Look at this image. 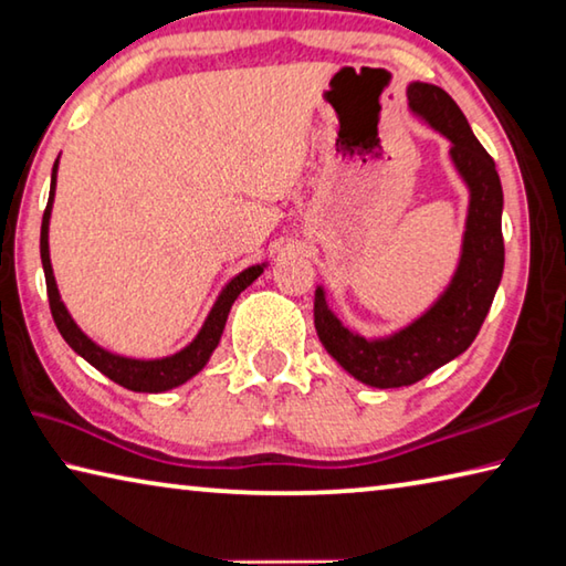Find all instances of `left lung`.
<instances>
[{"instance_id": "obj_1", "label": "left lung", "mask_w": 566, "mask_h": 566, "mask_svg": "<svg viewBox=\"0 0 566 566\" xmlns=\"http://www.w3.org/2000/svg\"><path fill=\"white\" fill-rule=\"evenodd\" d=\"M408 106L415 118L450 142V158L470 203L460 261L438 301L418 318L382 338H365L331 311L325 289H315V331L331 358L370 388H405L470 348L488 318L504 271L502 184L492 156L472 134L468 118L440 86L412 82Z\"/></svg>"}]
</instances>
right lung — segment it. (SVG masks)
I'll list each match as a JSON object with an SVG mask.
<instances>
[{
  "label": "right lung",
  "instance_id": "add662e5",
  "mask_svg": "<svg viewBox=\"0 0 566 566\" xmlns=\"http://www.w3.org/2000/svg\"><path fill=\"white\" fill-rule=\"evenodd\" d=\"M56 171H59V158L52 168V188H49V203L42 218V238H39V251H42V265H44V277H46V295H49V308H52V318L56 323L62 338L69 343L76 355L94 365L98 373H104L108 380H114L126 390L134 392H166L174 390L186 380H191L196 373L203 370V365L211 358L213 350L218 348V340H221L228 313H231V305L235 303L238 295H241L248 285H251L258 275H261L268 263H255L248 265L245 271L233 275L228 281L213 308L208 311L201 331L196 333V338L174 355H166V358H126V355H116L112 350H104L102 345H96L88 335L78 328L72 315H69L66 305L59 295L56 277L52 268V258H49V218H52V206H54V193H56Z\"/></svg>",
  "mask_w": 566,
  "mask_h": 566
}]
</instances>
